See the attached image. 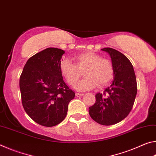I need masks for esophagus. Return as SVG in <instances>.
<instances>
[{"mask_svg": "<svg viewBox=\"0 0 156 156\" xmlns=\"http://www.w3.org/2000/svg\"><path fill=\"white\" fill-rule=\"evenodd\" d=\"M84 95V94H79V93H76V96L77 97H80V96H83Z\"/></svg>", "mask_w": 156, "mask_h": 156, "instance_id": "esophagus-1", "label": "esophagus"}]
</instances>
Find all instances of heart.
<instances>
[{
  "label": "heart",
  "instance_id": "heart-1",
  "mask_svg": "<svg viewBox=\"0 0 156 156\" xmlns=\"http://www.w3.org/2000/svg\"><path fill=\"white\" fill-rule=\"evenodd\" d=\"M75 62L76 64L69 59H65L60 63V68L70 85H73L82 76V72H84L85 78L79 80L75 85L78 91H87L98 85L105 86L113 78L112 62L96 53L85 52L79 54L76 56Z\"/></svg>",
  "mask_w": 156,
  "mask_h": 156
}]
</instances>
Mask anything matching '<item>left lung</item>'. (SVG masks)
<instances>
[{"mask_svg": "<svg viewBox=\"0 0 156 156\" xmlns=\"http://www.w3.org/2000/svg\"><path fill=\"white\" fill-rule=\"evenodd\" d=\"M107 52L113 65V80L103 94L96 95V103L89 108L91 118L102 125H112L129 115L137 94L134 69L127 58L114 49H102Z\"/></svg>", "mask_w": 156, "mask_h": 156, "instance_id": "left-lung-1", "label": "left lung"}]
</instances>
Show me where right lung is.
<instances>
[{
	"label": "right lung",
	"instance_id": "right-lung-1",
	"mask_svg": "<svg viewBox=\"0 0 156 156\" xmlns=\"http://www.w3.org/2000/svg\"><path fill=\"white\" fill-rule=\"evenodd\" d=\"M63 50L49 47L29 59L20 77L22 104L25 112L44 126L58 125L67 115L75 93L63 80L60 65Z\"/></svg>",
	"mask_w": 156,
	"mask_h": 156
}]
</instances>
